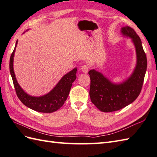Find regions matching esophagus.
<instances>
[{
    "instance_id": "esophagus-1",
    "label": "esophagus",
    "mask_w": 157,
    "mask_h": 157,
    "mask_svg": "<svg viewBox=\"0 0 157 157\" xmlns=\"http://www.w3.org/2000/svg\"><path fill=\"white\" fill-rule=\"evenodd\" d=\"M89 69V68L87 65H83L81 67V71H82V72L85 73V74H86V73L88 72Z\"/></svg>"
}]
</instances>
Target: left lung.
Segmentation results:
<instances>
[{
	"label": "left lung",
	"instance_id": "obj_1",
	"mask_svg": "<svg viewBox=\"0 0 157 157\" xmlns=\"http://www.w3.org/2000/svg\"><path fill=\"white\" fill-rule=\"evenodd\" d=\"M124 37H130L135 47L136 64L132 75L120 83H114L101 72L92 69L89 95L91 102L103 112H112L130 105L140 94L147 68V59L140 38L130 27L121 29Z\"/></svg>",
	"mask_w": 157,
	"mask_h": 157
}]
</instances>
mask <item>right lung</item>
<instances>
[{
    "label": "right lung",
    "mask_w": 157,
    "mask_h": 157,
    "mask_svg": "<svg viewBox=\"0 0 157 157\" xmlns=\"http://www.w3.org/2000/svg\"><path fill=\"white\" fill-rule=\"evenodd\" d=\"M17 41H16L15 49L10 56L9 62L10 73L11 75L17 97L25 106L31 109L38 111V112L52 113L57 111L64 105L66 100L67 99L72 82L76 78V74L77 71V68L72 69L71 71L62 76V78L57 83V85L46 95L40 97L29 95V94L24 91L23 89L19 85L15 77V72H14L13 61Z\"/></svg>",
    "instance_id": "right-lung-1"
}]
</instances>
